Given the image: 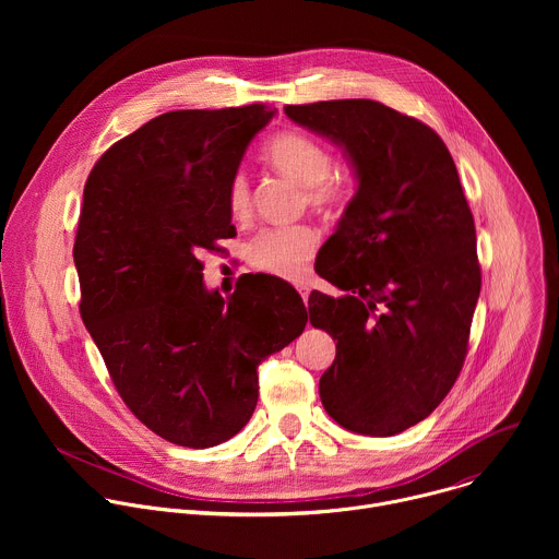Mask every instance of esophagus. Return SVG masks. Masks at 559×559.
I'll use <instances>...</instances> for the list:
<instances>
[{
  "mask_svg": "<svg viewBox=\"0 0 559 559\" xmlns=\"http://www.w3.org/2000/svg\"><path fill=\"white\" fill-rule=\"evenodd\" d=\"M296 289H298V294H300L302 302H307V298H309V285H307V283H298V285H296Z\"/></svg>",
  "mask_w": 559,
  "mask_h": 559,
  "instance_id": "esophagus-1",
  "label": "esophagus"
}]
</instances>
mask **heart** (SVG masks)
<instances>
[{"label":"heart","instance_id":"1","mask_svg":"<svg viewBox=\"0 0 559 559\" xmlns=\"http://www.w3.org/2000/svg\"><path fill=\"white\" fill-rule=\"evenodd\" d=\"M270 166L296 183L305 186L307 199L318 210L332 212L341 207L354 188L345 173H334L332 150L300 130H283L272 136L263 150ZM227 210L236 218H246L252 207L250 183L243 173H236L227 183ZM318 246V236L309 225H281L259 231L248 248L254 267L283 276L298 278L305 274Z\"/></svg>","mask_w":559,"mask_h":559}]
</instances>
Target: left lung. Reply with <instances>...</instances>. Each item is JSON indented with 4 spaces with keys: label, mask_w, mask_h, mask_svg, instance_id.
I'll return each mask as SVG.
<instances>
[{
    "label": "left lung",
    "mask_w": 559,
    "mask_h": 559,
    "mask_svg": "<svg viewBox=\"0 0 559 559\" xmlns=\"http://www.w3.org/2000/svg\"><path fill=\"white\" fill-rule=\"evenodd\" d=\"M343 145L358 177L316 272L345 294L309 296V323L336 343L318 391L362 436L425 420L457 380L483 287L475 223L451 152L427 123L371 99L285 106Z\"/></svg>",
    "instance_id": "left-lung-1"
}]
</instances>
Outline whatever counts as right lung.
<instances>
[{"instance_id": "right-lung-1", "label": "right lung", "mask_w": 559, "mask_h": 559, "mask_svg": "<svg viewBox=\"0 0 559 559\" xmlns=\"http://www.w3.org/2000/svg\"><path fill=\"white\" fill-rule=\"evenodd\" d=\"M272 115L250 104L154 117L99 156L84 188L72 248L79 311L126 407L179 447L241 431L259 401V362L307 323L289 283L238 278L225 300L205 289L199 261L236 234L227 183Z\"/></svg>"}]
</instances>
